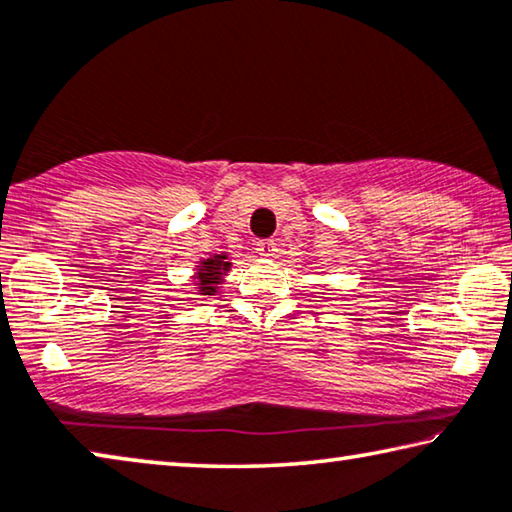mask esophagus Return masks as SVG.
<instances>
[{
	"instance_id": "esophagus-1",
	"label": "esophagus",
	"mask_w": 512,
	"mask_h": 512,
	"mask_svg": "<svg viewBox=\"0 0 512 512\" xmlns=\"http://www.w3.org/2000/svg\"><path fill=\"white\" fill-rule=\"evenodd\" d=\"M275 241L273 239H264V241H257V253L262 257H275Z\"/></svg>"
}]
</instances>
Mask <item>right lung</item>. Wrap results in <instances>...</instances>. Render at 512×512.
<instances>
[{
	"instance_id": "add662e5",
	"label": "right lung",
	"mask_w": 512,
	"mask_h": 512,
	"mask_svg": "<svg viewBox=\"0 0 512 512\" xmlns=\"http://www.w3.org/2000/svg\"><path fill=\"white\" fill-rule=\"evenodd\" d=\"M232 262H227V255H212L207 259H202L198 264V273L193 275L196 278L198 291L202 296H216L218 294V285H223V278L230 271Z\"/></svg>"
}]
</instances>
